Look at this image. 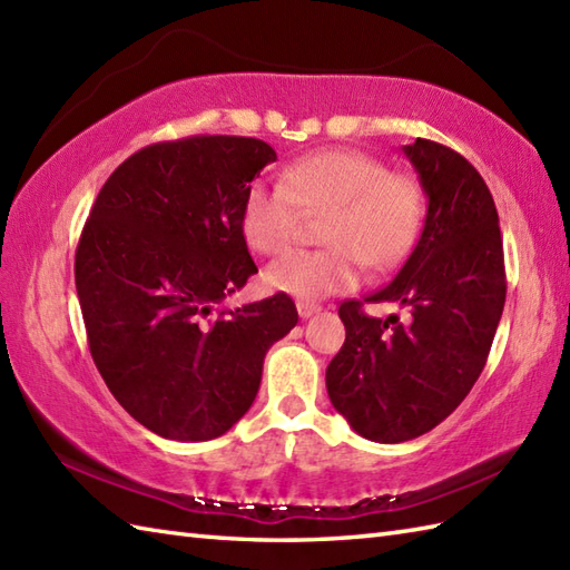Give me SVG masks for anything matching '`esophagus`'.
<instances>
[{
    "instance_id": "esophagus-1",
    "label": "esophagus",
    "mask_w": 570,
    "mask_h": 570,
    "mask_svg": "<svg viewBox=\"0 0 570 570\" xmlns=\"http://www.w3.org/2000/svg\"><path fill=\"white\" fill-rule=\"evenodd\" d=\"M296 308H298V316L301 318H311V316H316V313L321 311V306L318 304H311V301H298Z\"/></svg>"
}]
</instances>
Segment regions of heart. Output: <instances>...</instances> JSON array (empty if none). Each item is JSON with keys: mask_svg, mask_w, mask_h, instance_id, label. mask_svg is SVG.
<instances>
[{"mask_svg": "<svg viewBox=\"0 0 570 570\" xmlns=\"http://www.w3.org/2000/svg\"><path fill=\"white\" fill-rule=\"evenodd\" d=\"M304 210L323 217L325 249H294L266 264L272 292L316 301L355 288L365 262L392 269L414 247L423 193L406 174H390L370 154L323 149L294 161L284 184H254L242 203V235L262 254L282 252L296 237Z\"/></svg>", "mask_w": 570, "mask_h": 570, "instance_id": "b5f03b06", "label": "heart"}]
</instances>
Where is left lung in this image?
Returning <instances> with one entry per match:
<instances>
[{
    "instance_id": "obj_1",
    "label": "left lung",
    "mask_w": 570,
    "mask_h": 570,
    "mask_svg": "<svg viewBox=\"0 0 570 570\" xmlns=\"http://www.w3.org/2000/svg\"><path fill=\"white\" fill-rule=\"evenodd\" d=\"M404 156L426 220L399 274L365 298L404 313L382 321L345 301V343L325 370L337 414L377 443L411 441L453 414L485 367L507 296L500 217L475 166L429 139Z\"/></svg>"
}]
</instances>
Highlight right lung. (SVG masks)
<instances>
[{"label":"right lung","instance_id":"obj_1","mask_svg":"<svg viewBox=\"0 0 570 570\" xmlns=\"http://www.w3.org/2000/svg\"><path fill=\"white\" fill-rule=\"evenodd\" d=\"M276 161L252 137L200 135L131 154L105 180L76 252L90 355L131 419L210 441L247 414L264 355L298 323L286 294L225 308L257 264L239 215Z\"/></svg>","mask_w":570,"mask_h":570}]
</instances>
